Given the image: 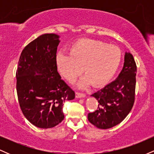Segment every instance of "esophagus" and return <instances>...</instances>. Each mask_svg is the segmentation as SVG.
Instances as JSON below:
<instances>
[{
    "instance_id": "34e87169",
    "label": "esophagus",
    "mask_w": 154,
    "mask_h": 154,
    "mask_svg": "<svg viewBox=\"0 0 154 154\" xmlns=\"http://www.w3.org/2000/svg\"><path fill=\"white\" fill-rule=\"evenodd\" d=\"M86 95L85 93H79V92H76V97H77V98H85Z\"/></svg>"
}]
</instances>
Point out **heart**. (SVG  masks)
Instances as JSON below:
<instances>
[{
  "instance_id": "obj_1",
  "label": "heart",
  "mask_w": 154,
  "mask_h": 154,
  "mask_svg": "<svg viewBox=\"0 0 154 154\" xmlns=\"http://www.w3.org/2000/svg\"><path fill=\"white\" fill-rule=\"evenodd\" d=\"M69 51V54L59 53L56 55V66L60 74L70 82H73L84 69L86 75L77 83L80 88L91 83L95 87L105 84L117 70L122 56L119 47L88 38L74 42Z\"/></svg>"
}]
</instances>
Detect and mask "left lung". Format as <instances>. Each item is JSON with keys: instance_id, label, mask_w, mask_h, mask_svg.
<instances>
[{"instance_id": "1", "label": "left lung", "mask_w": 154, "mask_h": 154, "mask_svg": "<svg viewBox=\"0 0 154 154\" xmlns=\"http://www.w3.org/2000/svg\"><path fill=\"white\" fill-rule=\"evenodd\" d=\"M136 72L135 59L130 52H126L117 78L91 95L99 103L98 109L88 115L92 125L99 129H109L128 115L135 101Z\"/></svg>"}]
</instances>
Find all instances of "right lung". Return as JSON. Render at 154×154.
Listing matches in <instances>:
<instances>
[{"label":"right lung","mask_w":154,"mask_h":154,"mask_svg":"<svg viewBox=\"0 0 154 154\" xmlns=\"http://www.w3.org/2000/svg\"><path fill=\"white\" fill-rule=\"evenodd\" d=\"M59 35L43 34L23 49L18 62L17 91L26 119L37 128H54L63 121V103L75 93L61 79L56 56Z\"/></svg>","instance_id":"add662e5"}]
</instances>
